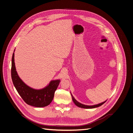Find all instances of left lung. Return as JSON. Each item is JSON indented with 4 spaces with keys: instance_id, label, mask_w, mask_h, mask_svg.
Listing matches in <instances>:
<instances>
[{
    "instance_id": "1",
    "label": "left lung",
    "mask_w": 133,
    "mask_h": 133,
    "mask_svg": "<svg viewBox=\"0 0 133 133\" xmlns=\"http://www.w3.org/2000/svg\"><path fill=\"white\" fill-rule=\"evenodd\" d=\"M70 94L71 95V97H72V101L74 102V103L76 105H77V107H79V108H83V109H93V108H97V107H100L101 105H102V104H103L107 100L103 102H101L100 103H99V104H95V105H85V104H83L80 102H79L78 101H77L75 99V98L73 97V96L72 95L71 93L70 92Z\"/></svg>"
}]
</instances>
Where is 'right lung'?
Wrapping results in <instances>:
<instances>
[{
    "mask_svg": "<svg viewBox=\"0 0 133 133\" xmlns=\"http://www.w3.org/2000/svg\"><path fill=\"white\" fill-rule=\"evenodd\" d=\"M14 52L12 57L11 78L17 92L28 105L37 108L48 106L54 98L60 79L51 80L47 86L41 89H35L28 86L21 79L16 71Z\"/></svg>",
    "mask_w": 133,
    "mask_h": 133,
    "instance_id": "1",
    "label": "right lung"
}]
</instances>
